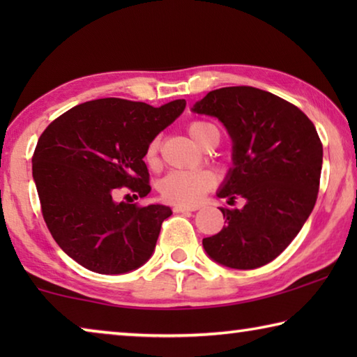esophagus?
I'll return each instance as SVG.
<instances>
[{"mask_svg": "<svg viewBox=\"0 0 357 357\" xmlns=\"http://www.w3.org/2000/svg\"><path fill=\"white\" fill-rule=\"evenodd\" d=\"M198 206H184V204H176L173 208L174 213H190V211H197Z\"/></svg>", "mask_w": 357, "mask_h": 357, "instance_id": "esophagus-1", "label": "esophagus"}]
</instances>
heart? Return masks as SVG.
Instances as JSON below:
<instances>
[{
    "instance_id": "heart-1",
    "label": "heart",
    "mask_w": 357,
    "mask_h": 357,
    "mask_svg": "<svg viewBox=\"0 0 357 357\" xmlns=\"http://www.w3.org/2000/svg\"><path fill=\"white\" fill-rule=\"evenodd\" d=\"M189 135L198 146H203L211 135L219 137L215 126L204 121H195L189 126ZM159 140L154 138L146 149V162L154 167L159 162ZM215 184L214 174L208 170H174L160 181V193L165 200L181 204L202 202L209 189Z\"/></svg>"
}]
</instances>
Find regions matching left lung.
Returning a JSON list of instances; mask_svg holds the SVG:
<instances>
[{
  "instance_id": "1",
  "label": "left lung",
  "mask_w": 357,
  "mask_h": 357,
  "mask_svg": "<svg viewBox=\"0 0 357 357\" xmlns=\"http://www.w3.org/2000/svg\"><path fill=\"white\" fill-rule=\"evenodd\" d=\"M190 110L220 121L231 138V160L215 195L244 198L222 208L227 225L203 239L213 261L231 269L268 264L298 236L315 206L323 144L298 107L252 86L214 89Z\"/></svg>"
}]
</instances>
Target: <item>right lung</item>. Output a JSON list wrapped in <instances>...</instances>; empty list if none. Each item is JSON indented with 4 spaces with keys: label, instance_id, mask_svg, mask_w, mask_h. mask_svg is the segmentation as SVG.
<instances>
[{
    "label": "right lung",
    "instance_id": "1",
    "mask_svg": "<svg viewBox=\"0 0 357 357\" xmlns=\"http://www.w3.org/2000/svg\"><path fill=\"white\" fill-rule=\"evenodd\" d=\"M184 99L160 107L116 98L77 105L40 135L33 179L53 239L78 264L98 274H126L153 257L170 206L118 202L121 187L151 192L143 157L174 123ZM137 197V195H135Z\"/></svg>",
    "mask_w": 357,
    "mask_h": 357
}]
</instances>
